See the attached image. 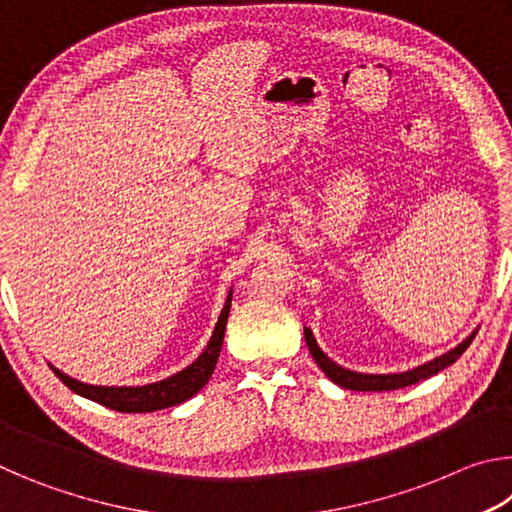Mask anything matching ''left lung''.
<instances>
[{
  "label": "left lung",
  "instance_id": "obj_1",
  "mask_svg": "<svg viewBox=\"0 0 512 512\" xmlns=\"http://www.w3.org/2000/svg\"><path fill=\"white\" fill-rule=\"evenodd\" d=\"M476 336V332H472L467 339L456 345L454 350H449L443 357L433 359L429 363H424V366H418L413 370H406V372H397V375H363V372H354L348 368H341L339 363H334L332 359L327 357V354L318 348V343L314 339V334H311V329L305 327V341L309 345V352L314 361L320 366V370L325 372V375L334 381V384H339L341 388H350V391H395V388H404V386H411V384H418V381L427 379L431 375H438L440 370H445L447 366H452V363L461 357V354L470 348L472 339Z\"/></svg>",
  "mask_w": 512,
  "mask_h": 512
}]
</instances>
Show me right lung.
Returning <instances> with one entry per match:
<instances>
[{"label":"right lung","mask_w":512,"mask_h":512,"mask_svg":"<svg viewBox=\"0 0 512 512\" xmlns=\"http://www.w3.org/2000/svg\"><path fill=\"white\" fill-rule=\"evenodd\" d=\"M230 302H232V291L228 293V300H225L223 311L219 316V323L214 327V334L207 348L203 350L201 357H198L192 366L185 370L176 372L162 381H155V384L146 386H90L83 384V381H76L67 377L65 372L51 366L56 372V377L63 381V384L74 391L76 395L88 397V400L108 406L112 411L121 413H149V411H160L169 409V406L183 404L189 397H194L201 388L210 381L212 372L216 368V361H219L221 345H223V334H225V323H228L230 314Z\"/></svg>","instance_id":"right-lung-1"}]
</instances>
